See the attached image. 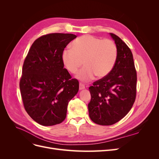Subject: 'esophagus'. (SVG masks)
<instances>
[{
	"label": "esophagus",
	"instance_id": "34e87169",
	"mask_svg": "<svg viewBox=\"0 0 159 159\" xmlns=\"http://www.w3.org/2000/svg\"><path fill=\"white\" fill-rule=\"evenodd\" d=\"M85 89V85L82 83H80V89L81 90V89Z\"/></svg>",
	"mask_w": 159,
	"mask_h": 159
}]
</instances>
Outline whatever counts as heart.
Instances as JSON below:
<instances>
[{"label":"heart","instance_id":"heart-1","mask_svg":"<svg viewBox=\"0 0 159 159\" xmlns=\"http://www.w3.org/2000/svg\"><path fill=\"white\" fill-rule=\"evenodd\" d=\"M117 56V47L113 40L84 35L74 40L71 49L62 52L61 60L71 74H76L84 63L85 67L78 74V78L85 81L94 75L98 78L107 76L114 68Z\"/></svg>","mask_w":159,"mask_h":159}]
</instances>
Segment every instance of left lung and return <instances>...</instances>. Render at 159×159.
<instances>
[{"label":"left lung","instance_id":"1","mask_svg":"<svg viewBox=\"0 0 159 159\" xmlns=\"http://www.w3.org/2000/svg\"><path fill=\"white\" fill-rule=\"evenodd\" d=\"M110 35L118 50L116 63L107 76L89 88V117L100 125H111L123 119L131 110L137 93V71L132 52L119 36L113 33Z\"/></svg>","mask_w":159,"mask_h":159}]
</instances>
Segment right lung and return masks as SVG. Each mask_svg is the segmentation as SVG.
<instances>
[{"label":"right lung","instance_id":"add662e5","mask_svg":"<svg viewBox=\"0 0 159 159\" xmlns=\"http://www.w3.org/2000/svg\"><path fill=\"white\" fill-rule=\"evenodd\" d=\"M77 36L52 33L36 39L24 61L20 89L26 111L44 126L61 123L70 101L78 93L79 81L72 79L61 60L66 46Z\"/></svg>","mask_w":159,"mask_h":159}]
</instances>
